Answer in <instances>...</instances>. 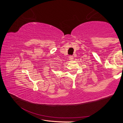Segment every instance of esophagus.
<instances>
[{"mask_svg":"<svg viewBox=\"0 0 123 123\" xmlns=\"http://www.w3.org/2000/svg\"><path fill=\"white\" fill-rule=\"evenodd\" d=\"M69 59L70 60H71V61H72V60L74 59V57L73 56L70 55V56H69Z\"/></svg>","mask_w":123,"mask_h":123,"instance_id":"34e87169","label":"esophagus"}]
</instances>
